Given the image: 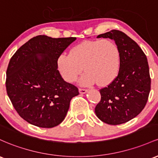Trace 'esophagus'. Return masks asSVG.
I'll use <instances>...</instances> for the list:
<instances>
[{
    "instance_id": "1",
    "label": "esophagus",
    "mask_w": 158,
    "mask_h": 158,
    "mask_svg": "<svg viewBox=\"0 0 158 158\" xmlns=\"http://www.w3.org/2000/svg\"><path fill=\"white\" fill-rule=\"evenodd\" d=\"M79 93H80V94H85V93L88 92V90L82 89V88H79Z\"/></svg>"
}]
</instances>
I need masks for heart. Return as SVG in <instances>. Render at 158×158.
<instances>
[{
  "label": "heart",
  "instance_id": "1",
  "mask_svg": "<svg viewBox=\"0 0 158 158\" xmlns=\"http://www.w3.org/2000/svg\"><path fill=\"white\" fill-rule=\"evenodd\" d=\"M121 55L115 42L109 39L86 40L76 45L70 55L61 54L57 59V67L62 78L69 83L77 79L85 71L79 83L89 86L97 82L104 86L112 82L118 73Z\"/></svg>",
  "mask_w": 158,
  "mask_h": 158
}]
</instances>
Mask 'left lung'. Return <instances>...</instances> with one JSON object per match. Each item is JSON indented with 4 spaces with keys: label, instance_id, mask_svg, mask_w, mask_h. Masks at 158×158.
Wrapping results in <instances>:
<instances>
[{
    "label": "left lung",
    "instance_id": "obj_1",
    "mask_svg": "<svg viewBox=\"0 0 158 158\" xmlns=\"http://www.w3.org/2000/svg\"><path fill=\"white\" fill-rule=\"evenodd\" d=\"M110 38L120 51L117 77L100 90L101 100L95 107L100 120L112 125L129 121L143 110L151 90L148 60L139 45L122 31L112 30L98 38Z\"/></svg>",
    "mask_w": 158,
    "mask_h": 158
}]
</instances>
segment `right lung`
Listing matches in <instances>:
<instances>
[{
	"mask_svg": "<svg viewBox=\"0 0 158 158\" xmlns=\"http://www.w3.org/2000/svg\"><path fill=\"white\" fill-rule=\"evenodd\" d=\"M76 37H33L15 52L6 70L8 97L21 117L33 125L51 128L66 117L78 88L65 82L57 67L58 56Z\"/></svg>",
	"mask_w": 158,
	"mask_h": 158,
	"instance_id": "obj_1",
	"label": "right lung"
}]
</instances>
